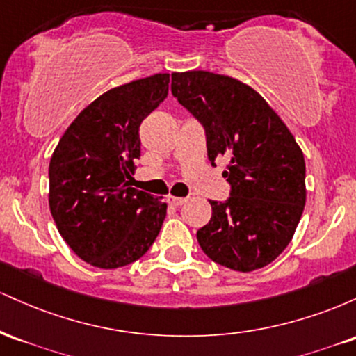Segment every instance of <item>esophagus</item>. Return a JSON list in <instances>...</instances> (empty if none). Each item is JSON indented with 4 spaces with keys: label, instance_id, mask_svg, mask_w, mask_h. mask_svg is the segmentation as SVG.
Listing matches in <instances>:
<instances>
[{
    "label": "esophagus",
    "instance_id": "34e87169",
    "mask_svg": "<svg viewBox=\"0 0 356 356\" xmlns=\"http://www.w3.org/2000/svg\"><path fill=\"white\" fill-rule=\"evenodd\" d=\"M186 201V197H175V195H169V197H167V202H169L170 206H182Z\"/></svg>",
    "mask_w": 356,
    "mask_h": 356
}]
</instances>
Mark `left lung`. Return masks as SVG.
Here are the masks:
<instances>
[{
	"instance_id": "8db88e82",
	"label": "left lung",
	"mask_w": 356,
	"mask_h": 356,
	"mask_svg": "<svg viewBox=\"0 0 356 356\" xmlns=\"http://www.w3.org/2000/svg\"><path fill=\"white\" fill-rule=\"evenodd\" d=\"M170 90L202 125L211 164L227 159L229 197L209 201L212 218L197 231L199 246L234 271L266 266L288 246L303 214V152L268 102L239 80L172 73Z\"/></svg>"
}]
</instances>
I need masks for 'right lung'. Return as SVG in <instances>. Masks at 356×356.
<instances>
[{
	"label": "right lung",
	"mask_w": 356,
	"mask_h": 356,
	"mask_svg": "<svg viewBox=\"0 0 356 356\" xmlns=\"http://www.w3.org/2000/svg\"><path fill=\"white\" fill-rule=\"evenodd\" d=\"M167 93V73L108 90L81 110L51 155L53 220L72 251L92 266L134 263L161 231L167 204L130 187V174L140 157L138 127Z\"/></svg>",
	"instance_id": "1"
}]
</instances>
